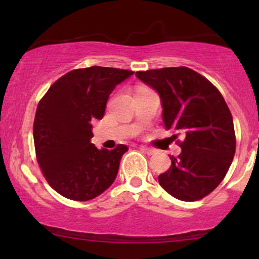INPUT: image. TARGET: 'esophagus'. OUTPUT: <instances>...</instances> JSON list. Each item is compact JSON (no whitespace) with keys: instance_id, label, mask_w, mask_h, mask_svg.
<instances>
[{"instance_id":"obj_1","label":"esophagus","mask_w":259,"mask_h":259,"mask_svg":"<svg viewBox=\"0 0 259 259\" xmlns=\"http://www.w3.org/2000/svg\"><path fill=\"white\" fill-rule=\"evenodd\" d=\"M140 150L145 152V153H147L148 155H152V154H155V150L153 148H150V147H145V146H140Z\"/></svg>"}]
</instances>
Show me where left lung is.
Returning a JSON list of instances; mask_svg holds the SVG:
<instances>
[{
	"label": "left lung",
	"instance_id": "8db88e82",
	"mask_svg": "<svg viewBox=\"0 0 259 259\" xmlns=\"http://www.w3.org/2000/svg\"><path fill=\"white\" fill-rule=\"evenodd\" d=\"M136 76L157 92L162 121L172 138H183L182 152L158 177L172 197L199 200L211 193L229 171L236 151L231 112L219 91L187 67L137 72Z\"/></svg>",
	"mask_w": 259,
	"mask_h": 259
}]
</instances>
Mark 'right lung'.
<instances>
[{"label":"right lung","instance_id":"1","mask_svg":"<svg viewBox=\"0 0 259 259\" xmlns=\"http://www.w3.org/2000/svg\"><path fill=\"white\" fill-rule=\"evenodd\" d=\"M132 70L93 66L55 81L38 102L34 120L37 162L49 185L61 196L86 201L114 183L128 148L95 147L92 121L101 120L109 94Z\"/></svg>","mask_w":259,"mask_h":259}]
</instances>
